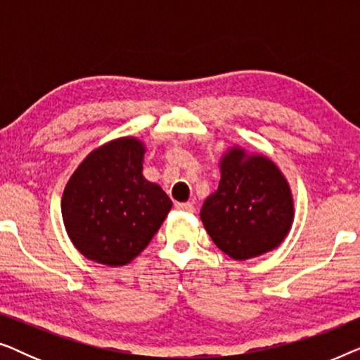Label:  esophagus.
Masks as SVG:
<instances>
[{
	"mask_svg": "<svg viewBox=\"0 0 360 360\" xmlns=\"http://www.w3.org/2000/svg\"><path fill=\"white\" fill-rule=\"evenodd\" d=\"M175 208L179 211H184V213H193L195 208L191 203H175Z\"/></svg>",
	"mask_w": 360,
	"mask_h": 360,
	"instance_id": "esophagus-1",
	"label": "esophagus"
}]
</instances>
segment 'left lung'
Instances as JSON below:
<instances>
[{"instance_id": "obj_1", "label": "left lung", "mask_w": 360, "mask_h": 360, "mask_svg": "<svg viewBox=\"0 0 360 360\" xmlns=\"http://www.w3.org/2000/svg\"><path fill=\"white\" fill-rule=\"evenodd\" d=\"M218 190L200 218L213 243L234 260H248L282 244L293 224V195L282 170L262 154L231 147L219 160Z\"/></svg>"}]
</instances>
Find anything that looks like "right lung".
<instances>
[{"label":"right lung","instance_id":"right-lung-1","mask_svg":"<svg viewBox=\"0 0 360 360\" xmlns=\"http://www.w3.org/2000/svg\"><path fill=\"white\" fill-rule=\"evenodd\" d=\"M146 146L120 137L88 154L62 196L65 231L78 252L121 267L147 248L172 210L160 185L142 175Z\"/></svg>","mask_w":360,"mask_h":360}]
</instances>
